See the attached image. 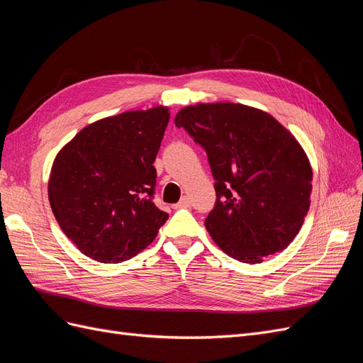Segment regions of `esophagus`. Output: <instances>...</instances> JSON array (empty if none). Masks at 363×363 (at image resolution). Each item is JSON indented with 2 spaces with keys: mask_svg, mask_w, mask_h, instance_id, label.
I'll return each instance as SVG.
<instances>
[{
  "mask_svg": "<svg viewBox=\"0 0 363 363\" xmlns=\"http://www.w3.org/2000/svg\"><path fill=\"white\" fill-rule=\"evenodd\" d=\"M189 206H191V200L188 199V196H183V199L177 204H174L172 207L174 208H184V207H189Z\"/></svg>",
  "mask_w": 363,
  "mask_h": 363,
  "instance_id": "esophagus-1",
  "label": "esophagus"
}]
</instances>
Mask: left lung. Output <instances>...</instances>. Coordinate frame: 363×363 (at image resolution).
Listing matches in <instances>:
<instances>
[{"label": "left lung", "instance_id": "8db88e82", "mask_svg": "<svg viewBox=\"0 0 363 363\" xmlns=\"http://www.w3.org/2000/svg\"><path fill=\"white\" fill-rule=\"evenodd\" d=\"M174 123L206 152L216 203L204 225L225 255L260 263L283 251L309 212L312 167L291 131L244 104L183 107Z\"/></svg>", "mask_w": 363, "mask_h": 363}]
</instances>
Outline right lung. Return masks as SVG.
I'll use <instances>...</instances> for the list:
<instances>
[{
  "label": "right lung",
  "instance_id": "1",
  "mask_svg": "<svg viewBox=\"0 0 363 363\" xmlns=\"http://www.w3.org/2000/svg\"><path fill=\"white\" fill-rule=\"evenodd\" d=\"M168 107L130 111L80 130L54 159L48 200L84 256L119 263L147 248L168 213L152 203Z\"/></svg>",
  "mask_w": 363,
  "mask_h": 363
}]
</instances>
